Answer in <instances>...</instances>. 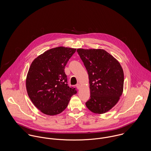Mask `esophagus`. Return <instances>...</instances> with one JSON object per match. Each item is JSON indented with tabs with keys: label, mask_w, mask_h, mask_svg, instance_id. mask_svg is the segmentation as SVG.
I'll return each instance as SVG.
<instances>
[{
	"label": "esophagus",
	"mask_w": 151,
	"mask_h": 151,
	"mask_svg": "<svg viewBox=\"0 0 151 151\" xmlns=\"http://www.w3.org/2000/svg\"><path fill=\"white\" fill-rule=\"evenodd\" d=\"M80 86H80V84H79V83H78V84H77L76 85L77 88L78 89H79L80 88Z\"/></svg>",
	"instance_id": "34e87169"
}]
</instances>
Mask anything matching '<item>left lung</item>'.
Masks as SVG:
<instances>
[{
  "mask_svg": "<svg viewBox=\"0 0 151 151\" xmlns=\"http://www.w3.org/2000/svg\"><path fill=\"white\" fill-rule=\"evenodd\" d=\"M86 68L90 88V99L86 103L95 113L107 112L122 95L124 73L119 62L104 49L77 50Z\"/></svg>",
  "mask_w": 151,
  "mask_h": 151,
  "instance_id": "1",
  "label": "left lung"
}]
</instances>
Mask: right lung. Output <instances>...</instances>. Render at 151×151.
Listing matches in <instances>:
<instances>
[{"instance_id":"1","label":"right lung","mask_w":151,"mask_h":151,"mask_svg":"<svg viewBox=\"0 0 151 151\" xmlns=\"http://www.w3.org/2000/svg\"><path fill=\"white\" fill-rule=\"evenodd\" d=\"M76 49L60 46L38 56L29 68L26 88L33 104L44 114L53 116L67 108L76 88L67 84L65 66Z\"/></svg>"}]
</instances>
